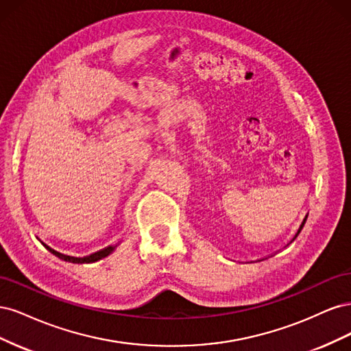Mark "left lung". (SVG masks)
<instances>
[{
  "mask_svg": "<svg viewBox=\"0 0 351 351\" xmlns=\"http://www.w3.org/2000/svg\"><path fill=\"white\" fill-rule=\"evenodd\" d=\"M306 219H307V217H306V218H304V219H303V222H302V226H300V228H299V231H297V234H295V236H294V239H295V237H297V236H299V234H300V231H302V228H303V226H304V222H306ZM294 239H293V240H294Z\"/></svg>",
  "mask_w": 351,
  "mask_h": 351,
  "instance_id": "8db88e82",
  "label": "left lung"
}]
</instances>
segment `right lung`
Listing matches in <instances>:
<instances>
[{
	"instance_id": "obj_1",
	"label": "right lung",
	"mask_w": 351,
	"mask_h": 351,
	"mask_svg": "<svg viewBox=\"0 0 351 351\" xmlns=\"http://www.w3.org/2000/svg\"><path fill=\"white\" fill-rule=\"evenodd\" d=\"M44 246H45L52 254H56L57 258H60V259H62V261H66V262H71V263H92V262H97V261H101V259H104V258H107L108 254H111V253L115 250L117 244H115V246H108V247H105V249H101L99 252H95V253L89 254V256H83V258H74V256H69V254L60 253V252L54 250L52 247H49L48 244H44Z\"/></svg>"
}]
</instances>
